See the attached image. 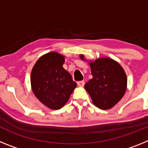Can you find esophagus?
<instances>
[{
  "label": "esophagus",
  "mask_w": 148,
  "mask_h": 148,
  "mask_svg": "<svg viewBox=\"0 0 148 148\" xmlns=\"http://www.w3.org/2000/svg\"><path fill=\"white\" fill-rule=\"evenodd\" d=\"M77 84H78V87H83L84 85V81H79V82H77Z\"/></svg>",
  "instance_id": "1"
}]
</instances>
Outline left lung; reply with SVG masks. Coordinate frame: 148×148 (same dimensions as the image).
I'll return each instance as SVG.
<instances>
[{
    "mask_svg": "<svg viewBox=\"0 0 148 148\" xmlns=\"http://www.w3.org/2000/svg\"><path fill=\"white\" fill-rule=\"evenodd\" d=\"M80 58L84 60L83 55ZM92 78L84 88L92 99V103L101 110L110 109L125 95L127 75L122 66L110 58H100L89 63Z\"/></svg>",
    "mask_w": 148,
    "mask_h": 148,
    "instance_id": "left-lung-1",
    "label": "left lung"
}]
</instances>
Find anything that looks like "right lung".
Here are the masks:
<instances>
[{"label":"right lung","instance_id":"obj_1","mask_svg":"<svg viewBox=\"0 0 148 148\" xmlns=\"http://www.w3.org/2000/svg\"><path fill=\"white\" fill-rule=\"evenodd\" d=\"M64 57L56 52L41 56L31 73V86L37 99L50 109L58 110L68 101L77 84L63 67Z\"/></svg>","mask_w":148,"mask_h":148}]
</instances>
